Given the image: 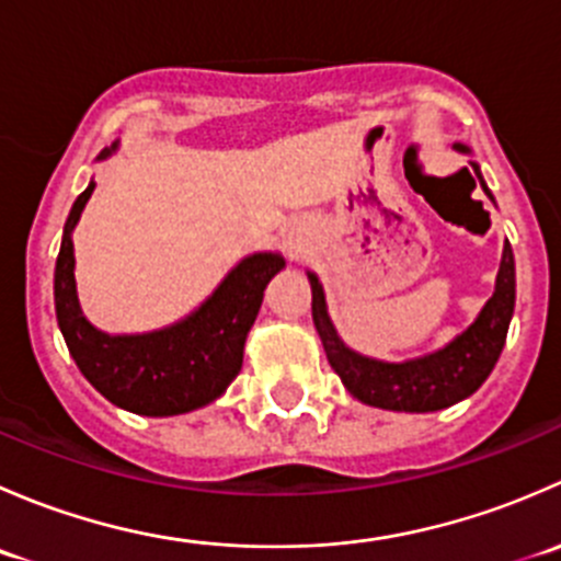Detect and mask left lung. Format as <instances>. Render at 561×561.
I'll return each instance as SVG.
<instances>
[{
    "mask_svg": "<svg viewBox=\"0 0 561 561\" xmlns=\"http://www.w3.org/2000/svg\"><path fill=\"white\" fill-rule=\"evenodd\" d=\"M456 151L469 154V146L456 144ZM469 165H472L485 195L494 201L483 175H480L478 162H469ZM307 276L309 285H312V320L317 333H320L328 364L342 377L344 388L355 399L369 407H380V410L437 412L472 396L500 360L507 328H511L513 307H516V263H513L511 244H505L494 296L485 301V307L474 317L472 325L458 333L454 342L445 344L443 350H434L423 358L404 360V364H386V360L353 353L339 339L336 328L328 317L325 293H322L320 279L312 271Z\"/></svg>",
    "mask_w": 561,
    "mask_h": 561,
    "instance_id": "left-lung-1",
    "label": "left lung"
}]
</instances>
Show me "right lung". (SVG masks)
Wrapping results in <instances>:
<instances>
[{"instance_id":"obj_1","label":"right lung","mask_w":561,"mask_h":561,"mask_svg":"<svg viewBox=\"0 0 561 561\" xmlns=\"http://www.w3.org/2000/svg\"><path fill=\"white\" fill-rule=\"evenodd\" d=\"M116 149L118 144L103 149L98 160ZM92 192L94 181L72 203L54 274L56 320L72 360L111 404L135 415H184L211 404L241 371L263 290L285 268V260L274 252L249 254L184 320L151 333L111 336L83 317L76 293L72 230Z\"/></svg>"}]
</instances>
